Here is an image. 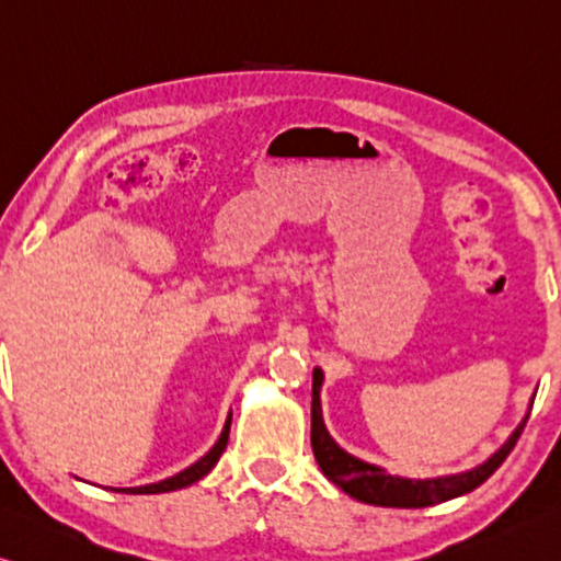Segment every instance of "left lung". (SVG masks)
I'll return each instance as SVG.
<instances>
[{
	"label": "left lung",
	"mask_w": 561,
	"mask_h": 561,
	"mask_svg": "<svg viewBox=\"0 0 561 561\" xmlns=\"http://www.w3.org/2000/svg\"><path fill=\"white\" fill-rule=\"evenodd\" d=\"M321 383H323V374L321 368H316L313 401H310V446H313L318 467H321V471L333 481L335 486L346 491L348 496L366 504H376V506L421 510V506L442 504V502H449L454 496L469 494V491L484 484L491 473L502 467L506 456H510L516 446V442H519L522 431L527 426V419H529V416L524 419L510 436V442H506L502 449L477 469L454 473V477H438V479H403V477H391L389 471L381 467H374V463L356 459V456L346 454L339 444L333 442L329 431H325L323 416H321Z\"/></svg>",
	"instance_id": "obj_1"
}]
</instances>
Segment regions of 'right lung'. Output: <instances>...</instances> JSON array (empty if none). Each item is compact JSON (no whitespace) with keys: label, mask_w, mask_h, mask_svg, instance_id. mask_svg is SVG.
Returning <instances> with one entry per match:
<instances>
[{"label":"right lung","mask_w":561,"mask_h":561,"mask_svg":"<svg viewBox=\"0 0 561 561\" xmlns=\"http://www.w3.org/2000/svg\"><path fill=\"white\" fill-rule=\"evenodd\" d=\"M230 421L232 416H228L226 426H222V434L218 438V444L213 446V449L203 456L201 461H195L193 467H187L185 471L175 473V477H170L165 481H158V484H148V486H135V489H115V491H125V494H162V491H175V489H183V486H191L195 484L197 479H203L205 473H208L215 463H218L220 454L226 451L228 446V436H230Z\"/></svg>","instance_id":"1"}]
</instances>
